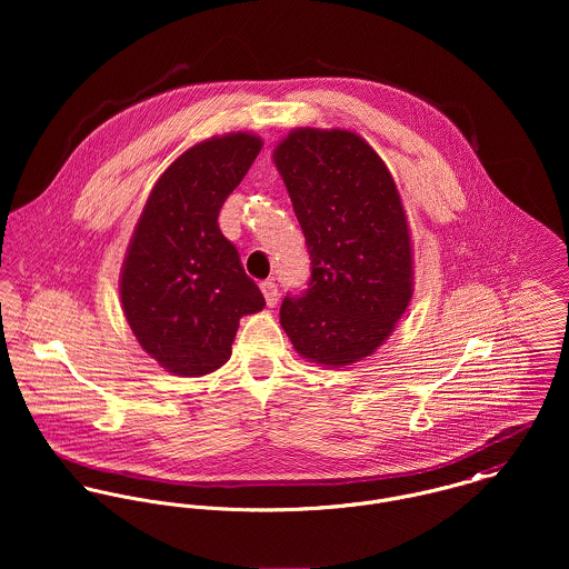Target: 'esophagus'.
I'll return each mask as SVG.
<instances>
[{
  "mask_svg": "<svg viewBox=\"0 0 569 569\" xmlns=\"http://www.w3.org/2000/svg\"><path fill=\"white\" fill-rule=\"evenodd\" d=\"M260 291H262V296H264V302H267V307H276L278 305V284L276 282H271V280H267V282H262L260 284Z\"/></svg>",
  "mask_w": 569,
  "mask_h": 569,
  "instance_id": "1",
  "label": "esophagus"
}]
</instances>
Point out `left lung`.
I'll return each instance as SVG.
<instances>
[{"label":"left lung","mask_w":569,"mask_h":569,"mask_svg":"<svg viewBox=\"0 0 569 569\" xmlns=\"http://www.w3.org/2000/svg\"><path fill=\"white\" fill-rule=\"evenodd\" d=\"M311 256L302 296L280 325L300 357L343 368L370 357L413 293L406 208L377 151L355 131L293 129L273 149Z\"/></svg>","instance_id":"obj_1"}]
</instances>
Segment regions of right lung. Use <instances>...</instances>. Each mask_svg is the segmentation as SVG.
<instances>
[{"mask_svg": "<svg viewBox=\"0 0 569 569\" xmlns=\"http://www.w3.org/2000/svg\"><path fill=\"white\" fill-rule=\"evenodd\" d=\"M260 149L262 140L247 131L190 147L153 186L127 247L124 318L138 343L177 377H203L228 363L239 320L264 307L217 223Z\"/></svg>", "mask_w": 569, "mask_h": 569, "instance_id": "obj_1", "label": "right lung"}]
</instances>
